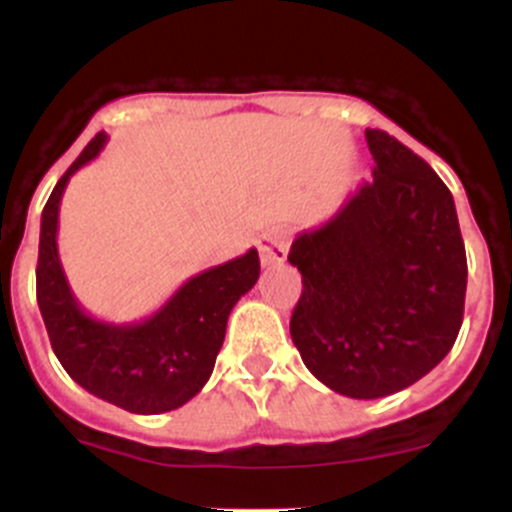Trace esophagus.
I'll use <instances>...</instances> for the list:
<instances>
[{
    "mask_svg": "<svg viewBox=\"0 0 512 512\" xmlns=\"http://www.w3.org/2000/svg\"><path fill=\"white\" fill-rule=\"evenodd\" d=\"M257 247H260L262 265L265 267L280 265V262H285L287 257V247H289L287 230H282V227H272V230H267L265 235L257 240Z\"/></svg>",
    "mask_w": 512,
    "mask_h": 512,
    "instance_id": "obj_1",
    "label": "esophagus"
}]
</instances>
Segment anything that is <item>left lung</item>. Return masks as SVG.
<instances>
[{
    "label": "left lung",
    "instance_id": "obj_1",
    "mask_svg": "<svg viewBox=\"0 0 512 512\" xmlns=\"http://www.w3.org/2000/svg\"><path fill=\"white\" fill-rule=\"evenodd\" d=\"M374 178L324 225L299 232L302 272L289 334L304 366L337 394L381 399L416 384L451 352L463 324L466 247L436 170L366 128Z\"/></svg>",
    "mask_w": 512,
    "mask_h": 512
}]
</instances>
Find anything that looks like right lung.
Returning a JSON list of instances; mask_svg holds the SVG:
<instances>
[{"label":"right lung","mask_w":512,"mask_h":512,"mask_svg":"<svg viewBox=\"0 0 512 512\" xmlns=\"http://www.w3.org/2000/svg\"><path fill=\"white\" fill-rule=\"evenodd\" d=\"M106 146V133L61 175L41 213L36 302L51 349L89 394L131 414H163L188 404L213 374L227 317L260 277L257 250L190 277L156 314L136 324H108L76 302L56 247L66 183Z\"/></svg>","instance_id":"right-lung-1"}]
</instances>
